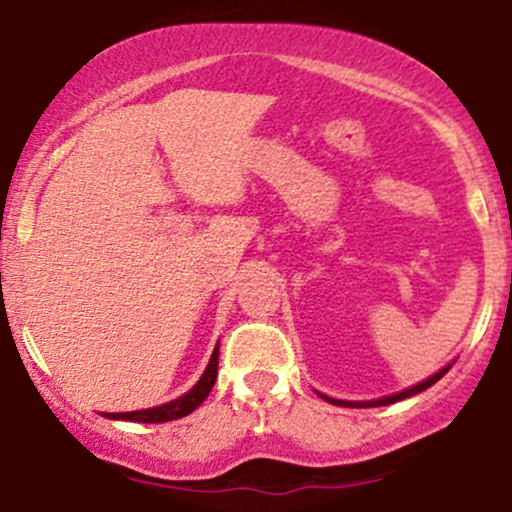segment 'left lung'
Returning <instances> with one entry per match:
<instances>
[{"instance_id":"1","label":"left lung","mask_w":512,"mask_h":512,"mask_svg":"<svg viewBox=\"0 0 512 512\" xmlns=\"http://www.w3.org/2000/svg\"><path fill=\"white\" fill-rule=\"evenodd\" d=\"M448 369H451V366H443L441 371H436V374H433V376H428V379H426V381H421V384L411 386V389L399 391V394H391V396H384V399H376V401H339V399H329V396H324V394H322V399H324V401H329V404H337V406H356V409H366V406H389V404H396V401L409 399V396L421 394V391H426L428 386L436 384V381L441 379V376L446 374Z\"/></svg>"}]
</instances>
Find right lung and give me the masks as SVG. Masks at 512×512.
<instances>
[{"label": "right lung", "mask_w": 512, "mask_h": 512, "mask_svg": "<svg viewBox=\"0 0 512 512\" xmlns=\"http://www.w3.org/2000/svg\"><path fill=\"white\" fill-rule=\"evenodd\" d=\"M218 352H220V349L215 347L213 356H210L208 369L203 371V376H200L198 384H195L193 389L188 391V394L180 396V399L168 401V404L153 406V409L128 411V414H106V416L108 418H116V421L165 423V421H175V418H183V416L193 414V411L198 409V406L203 404L205 399H208V394H210V391H213V386H215V379H218Z\"/></svg>", "instance_id": "obj_1"}]
</instances>
